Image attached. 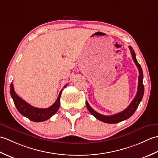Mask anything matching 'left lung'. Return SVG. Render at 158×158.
<instances>
[{"label": "left lung", "mask_w": 158, "mask_h": 158, "mask_svg": "<svg viewBox=\"0 0 158 158\" xmlns=\"http://www.w3.org/2000/svg\"><path fill=\"white\" fill-rule=\"evenodd\" d=\"M129 48L130 50H131L133 61H134V62L135 63L136 67L138 68L139 76V81H138L137 93H136L135 97L134 98V99L132 101V102L129 105L128 107L127 108H126L124 111H122L120 112V113H118L116 114H114L112 115H101L99 113H97V111H94L93 109L89 106L88 102L86 101L87 109H88V110L89 111L90 113L93 115H94V116L97 119H98V120L101 122H103L105 123L115 124V123H118V122L127 120L128 118L132 116L133 114L135 113L136 110L137 109L139 106L140 102H141L143 99V94H144V85H143V70L141 65H140L137 60H136L135 52L134 50L132 49V48L131 47H129Z\"/></svg>", "instance_id": "1"}]
</instances>
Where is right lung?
Here are the masks:
<instances>
[{
    "label": "right lung",
    "instance_id": "1",
    "mask_svg": "<svg viewBox=\"0 0 158 158\" xmlns=\"http://www.w3.org/2000/svg\"><path fill=\"white\" fill-rule=\"evenodd\" d=\"M67 85H65L64 88L67 86ZM62 90L60 91V93L53 105L48 108H37L31 106V105L26 102L22 98L17 95L14 90L13 83L10 84V96L12 97L17 110L23 116L36 122L47 120L58 111L59 106H60V97Z\"/></svg>",
    "mask_w": 158,
    "mask_h": 158
}]
</instances>
